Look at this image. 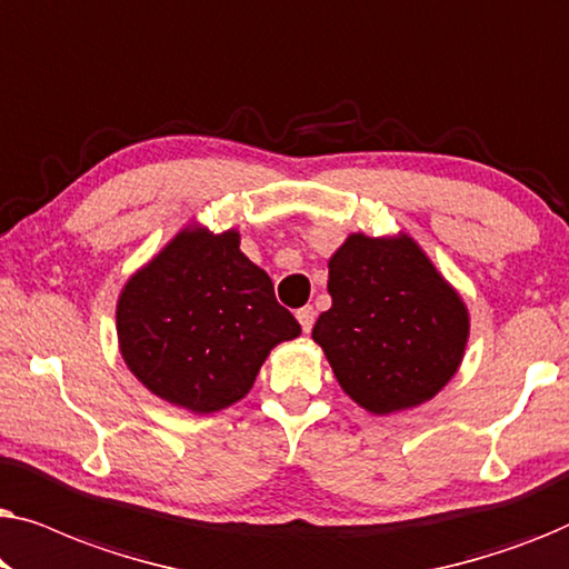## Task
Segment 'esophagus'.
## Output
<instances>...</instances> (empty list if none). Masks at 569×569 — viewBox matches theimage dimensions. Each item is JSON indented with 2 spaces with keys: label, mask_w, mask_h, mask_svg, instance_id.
I'll list each match as a JSON object with an SVG mask.
<instances>
[{
  "label": "esophagus",
  "mask_w": 569,
  "mask_h": 569,
  "mask_svg": "<svg viewBox=\"0 0 569 569\" xmlns=\"http://www.w3.org/2000/svg\"><path fill=\"white\" fill-rule=\"evenodd\" d=\"M298 321H300V326H302V331H310L313 329V323H316V310H313V306H306V308H300L298 310Z\"/></svg>",
  "instance_id": "34e87169"
}]
</instances>
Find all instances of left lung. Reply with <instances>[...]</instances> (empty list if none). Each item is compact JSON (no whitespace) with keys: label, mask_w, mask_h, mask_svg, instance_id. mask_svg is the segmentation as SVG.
I'll list each match as a JSON object with an SVG mask.
<instances>
[{"label":"left lung","mask_w":569,"mask_h":569,"mask_svg":"<svg viewBox=\"0 0 569 569\" xmlns=\"http://www.w3.org/2000/svg\"><path fill=\"white\" fill-rule=\"evenodd\" d=\"M329 295L313 339L362 409L419 407L456 376L469 310L409 236H349L329 261Z\"/></svg>","instance_id":"8db88e82"}]
</instances>
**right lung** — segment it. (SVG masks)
I'll use <instances>...</instances> for the list:
<instances>
[{"instance_id": "add662e5", "label": "right lung", "mask_w": 569, "mask_h": 569, "mask_svg": "<svg viewBox=\"0 0 569 569\" xmlns=\"http://www.w3.org/2000/svg\"><path fill=\"white\" fill-rule=\"evenodd\" d=\"M116 331L123 362L154 396L209 415L243 399L300 323L240 253L236 230L186 228L123 287Z\"/></svg>"}]
</instances>
